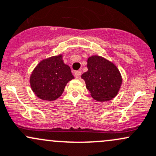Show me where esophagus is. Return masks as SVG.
Instances as JSON below:
<instances>
[{
  "instance_id": "1",
  "label": "esophagus",
  "mask_w": 156,
  "mask_h": 156,
  "mask_svg": "<svg viewBox=\"0 0 156 156\" xmlns=\"http://www.w3.org/2000/svg\"><path fill=\"white\" fill-rule=\"evenodd\" d=\"M81 75V71H76L75 73V76L76 78H79Z\"/></svg>"
}]
</instances>
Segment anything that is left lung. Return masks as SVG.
Wrapping results in <instances>:
<instances>
[{
  "label": "left lung",
  "instance_id": "1",
  "mask_svg": "<svg viewBox=\"0 0 156 156\" xmlns=\"http://www.w3.org/2000/svg\"><path fill=\"white\" fill-rule=\"evenodd\" d=\"M87 72L81 75L92 97L99 101L115 97L122 84V77L115 65L94 55L87 60Z\"/></svg>",
  "mask_w": 156,
  "mask_h": 156
}]
</instances>
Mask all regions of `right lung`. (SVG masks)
<instances>
[{"instance_id": "right-lung-1", "label": "right lung", "mask_w": 156, "mask_h": 156, "mask_svg": "<svg viewBox=\"0 0 156 156\" xmlns=\"http://www.w3.org/2000/svg\"><path fill=\"white\" fill-rule=\"evenodd\" d=\"M73 78L70 67L63 63L60 55L42 60L31 74L30 83L39 99L54 101L61 96L66 83Z\"/></svg>"}]
</instances>
